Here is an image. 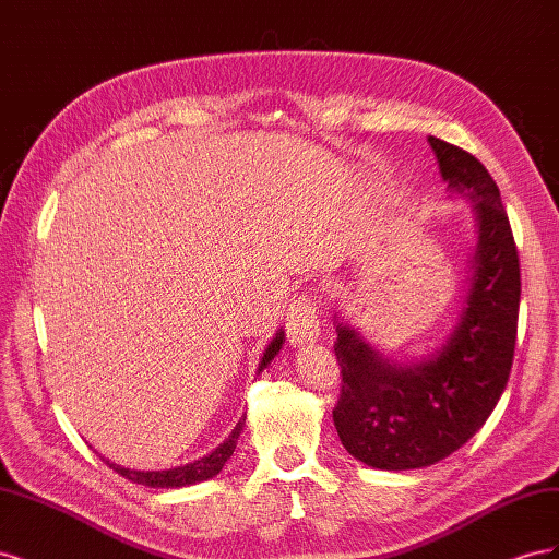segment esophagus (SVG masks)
<instances>
[{"instance_id":"1","label":"esophagus","mask_w":559,"mask_h":559,"mask_svg":"<svg viewBox=\"0 0 559 559\" xmlns=\"http://www.w3.org/2000/svg\"><path fill=\"white\" fill-rule=\"evenodd\" d=\"M286 333H289V343L294 347L317 341L321 329H319V317H317L312 298L302 296L294 302L289 310V319H286Z\"/></svg>"}]
</instances>
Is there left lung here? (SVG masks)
Listing matches in <instances>:
<instances>
[{
    "mask_svg": "<svg viewBox=\"0 0 559 559\" xmlns=\"http://www.w3.org/2000/svg\"><path fill=\"white\" fill-rule=\"evenodd\" d=\"M429 144L450 195L471 202L478 228L456 324L427 357L399 361L333 317L343 376L333 425L354 460L382 471L431 466L476 436L497 408L515 352L520 261L497 183L464 148L436 138Z\"/></svg>",
    "mask_w": 559,
    "mask_h": 559,
    "instance_id": "left-lung-1",
    "label": "left lung"
}]
</instances>
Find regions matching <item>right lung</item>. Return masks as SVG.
Returning <instances> with one entry per match:
<instances>
[{"label": "right lung", "mask_w": 559, "mask_h": 559, "mask_svg": "<svg viewBox=\"0 0 559 559\" xmlns=\"http://www.w3.org/2000/svg\"><path fill=\"white\" fill-rule=\"evenodd\" d=\"M282 345H284V331L280 329L275 333L273 341L267 343L265 352H263L261 364H259V373H263V370L270 364H273V359L280 354ZM245 419H247V415H242V419L238 421V425H235V429L230 431V436L226 438L222 445L214 448L210 454L200 456V460H195L191 464L165 468V471H134V468H126V466H118V464H111V462H107V464L116 473H121L123 478L138 483V485H146V487L173 489V487H189V485H195V483H202V480H210V478H214V476H218V473H222V468L226 466V462L233 456L235 445H238V441H240Z\"/></svg>", "instance_id": "add662e5"}]
</instances>
